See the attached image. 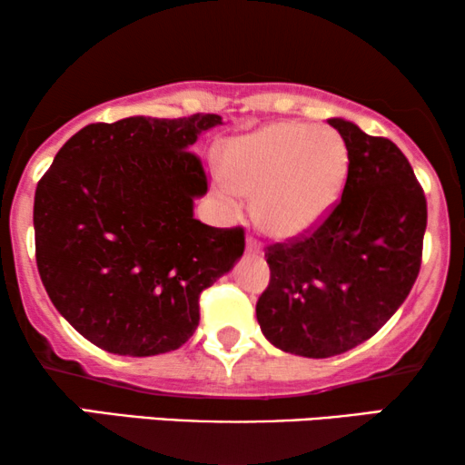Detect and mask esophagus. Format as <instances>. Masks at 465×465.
<instances>
[{"instance_id": "34e87169", "label": "esophagus", "mask_w": 465, "mask_h": 465, "mask_svg": "<svg viewBox=\"0 0 465 465\" xmlns=\"http://www.w3.org/2000/svg\"><path fill=\"white\" fill-rule=\"evenodd\" d=\"M260 245L256 243V241H252V239H247V243H245V256H260Z\"/></svg>"}]
</instances>
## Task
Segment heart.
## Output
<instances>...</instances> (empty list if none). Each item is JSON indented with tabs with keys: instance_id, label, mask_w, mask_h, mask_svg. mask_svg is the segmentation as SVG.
<instances>
[{
	"instance_id": "heart-1",
	"label": "heart",
	"mask_w": 465,
	"mask_h": 465,
	"mask_svg": "<svg viewBox=\"0 0 465 465\" xmlns=\"http://www.w3.org/2000/svg\"><path fill=\"white\" fill-rule=\"evenodd\" d=\"M347 171L349 152L339 131L282 120L224 145L215 193L228 205L239 194L256 196V226L266 237L292 241L326 220Z\"/></svg>"
}]
</instances>
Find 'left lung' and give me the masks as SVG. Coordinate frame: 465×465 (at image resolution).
Returning <instances> with one entry per match:
<instances>
[{"label": "left lung", "instance_id": "left-lung-1", "mask_svg": "<svg viewBox=\"0 0 465 465\" xmlns=\"http://www.w3.org/2000/svg\"><path fill=\"white\" fill-rule=\"evenodd\" d=\"M328 124L349 152L341 203L309 237L269 247L271 282L256 304L271 345L315 360L358 347L396 313L428 226L425 194L398 145L351 120Z\"/></svg>", "mask_w": 465, "mask_h": 465}]
</instances>
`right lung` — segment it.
Segmentation results:
<instances>
[{"instance_id":"1","label":"right lung","mask_w":465,"mask_h":465,"mask_svg":"<svg viewBox=\"0 0 465 465\" xmlns=\"http://www.w3.org/2000/svg\"><path fill=\"white\" fill-rule=\"evenodd\" d=\"M218 114L88 124L35 188V260L56 311L93 345L148 358L199 326V296L243 256V228L194 218L193 152Z\"/></svg>"}]
</instances>
